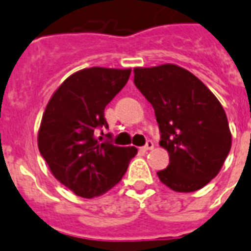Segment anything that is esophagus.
Masks as SVG:
<instances>
[{"instance_id": "obj_1", "label": "esophagus", "mask_w": 251, "mask_h": 251, "mask_svg": "<svg viewBox=\"0 0 251 251\" xmlns=\"http://www.w3.org/2000/svg\"><path fill=\"white\" fill-rule=\"evenodd\" d=\"M153 148H154V143H153L152 140H148L147 144L144 145V149H145V151H151Z\"/></svg>"}]
</instances>
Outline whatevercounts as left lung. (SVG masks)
<instances>
[{"instance_id":"1","label":"left lung","mask_w":251,"mask_h":251,"mask_svg":"<svg viewBox=\"0 0 251 251\" xmlns=\"http://www.w3.org/2000/svg\"><path fill=\"white\" fill-rule=\"evenodd\" d=\"M133 82L154 108L170 164L157 176L178 192L200 190L220 172L232 145L225 111L212 91L183 68L133 69Z\"/></svg>"}]
</instances>
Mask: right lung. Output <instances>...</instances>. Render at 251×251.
<instances>
[{
  "mask_svg": "<svg viewBox=\"0 0 251 251\" xmlns=\"http://www.w3.org/2000/svg\"><path fill=\"white\" fill-rule=\"evenodd\" d=\"M129 75L131 69H82L68 77L47 104L39 129V152L56 179L75 195L94 198L108 191L137 153L135 147L97 139L98 131L103 135L108 128L104 107Z\"/></svg>",
  "mask_w": 251,
  "mask_h": 251,
  "instance_id": "add662e5",
  "label": "right lung"
}]
</instances>
